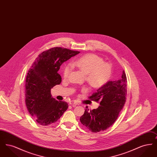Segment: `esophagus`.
Wrapping results in <instances>:
<instances>
[{
  "label": "esophagus",
  "mask_w": 157,
  "mask_h": 157,
  "mask_svg": "<svg viewBox=\"0 0 157 157\" xmlns=\"http://www.w3.org/2000/svg\"><path fill=\"white\" fill-rule=\"evenodd\" d=\"M69 104L72 105V106H76L77 105H78V103L75 101H71L70 102H69Z\"/></svg>",
  "instance_id": "obj_1"
}]
</instances>
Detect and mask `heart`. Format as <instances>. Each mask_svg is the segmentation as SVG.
Masks as SVG:
<instances>
[{
    "mask_svg": "<svg viewBox=\"0 0 157 157\" xmlns=\"http://www.w3.org/2000/svg\"><path fill=\"white\" fill-rule=\"evenodd\" d=\"M73 65L86 74V80L92 87L99 88L108 82L111 75L109 63L103 62L102 59L94 54H86L74 61ZM71 69L66 66L63 76L67 78Z\"/></svg>",
    "mask_w": 157,
    "mask_h": 157,
    "instance_id": "heart-1",
    "label": "heart"
}]
</instances>
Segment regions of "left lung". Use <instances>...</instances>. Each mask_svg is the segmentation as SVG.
Masks as SVG:
<instances>
[{
	"label": "left lung",
	"mask_w": 157,
	"mask_h": 157,
	"mask_svg": "<svg viewBox=\"0 0 157 157\" xmlns=\"http://www.w3.org/2000/svg\"><path fill=\"white\" fill-rule=\"evenodd\" d=\"M127 76L123 71L118 80L108 81L89 97L99 102L97 109L86 108L80 118L82 124L92 132L103 131L109 128L118 118L126 101Z\"/></svg>",
	"instance_id": "obj_1"
}]
</instances>
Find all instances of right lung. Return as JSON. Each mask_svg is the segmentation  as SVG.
I'll use <instances>...</instances> for the list:
<instances>
[{
  "label": "right lung",
  "mask_w": 157,
  "mask_h": 157,
  "mask_svg": "<svg viewBox=\"0 0 157 157\" xmlns=\"http://www.w3.org/2000/svg\"><path fill=\"white\" fill-rule=\"evenodd\" d=\"M78 53L66 48H53L39 54L28 71L25 84L26 105L30 115L41 125L56 122L67 111V102L53 98L51 90L62 81L58 73L60 65Z\"/></svg>",
  "instance_id": "right-lung-1"
}]
</instances>
